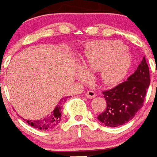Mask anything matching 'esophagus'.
<instances>
[{
    "mask_svg": "<svg viewBox=\"0 0 157 157\" xmlns=\"http://www.w3.org/2000/svg\"><path fill=\"white\" fill-rule=\"evenodd\" d=\"M86 96H87V98H93L94 97H95L96 96V94L94 91H87V92H86Z\"/></svg>",
    "mask_w": 157,
    "mask_h": 157,
    "instance_id": "esophagus-1",
    "label": "esophagus"
}]
</instances>
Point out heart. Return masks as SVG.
<instances>
[{"instance_id": "1", "label": "heart", "mask_w": 157, "mask_h": 157, "mask_svg": "<svg viewBox=\"0 0 157 157\" xmlns=\"http://www.w3.org/2000/svg\"><path fill=\"white\" fill-rule=\"evenodd\" d=\"M126 49V46L119 41L93 42L84 52L83 68L88 73L99 71L104 83L116 84L125 77L131 66V56ZM80 74V78H87L84 71Z\"/></svg>"}]
</instances>
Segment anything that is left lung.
I'll return each instance as SVG.
<instances>
[{
    "instance_id": "obj_1",
    "label": "left lung",
    "mask_w": 157,
    "mask_h": 157,
    "mask_svg": "<svg viewBox=\"0 0 157 157\" xmlns=\"http://www.w3.org/2000/svg\"><path fill=\"white\" fill-rule=\"evenodd\" d=\"M150 84L149 70L145 57L132 75L125 81L102 91L106 108L98 120L107 127H118L131 121L144 105Z\"/></svg>"
}]
</instances>
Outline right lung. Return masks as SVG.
I'll list each match as a JSON object with an SVG mask.
<instances>
[{"instance_id": "add662e5", "label": "right lung", "mask_w": 157, "mask_h": 157, "mask_svg": "<svg viewBox=\"0 0 157 157\" xmlns=\"http://www.w3.org/2000/svg\"><path fill=\"white\" fill-rule=\"evenodd\" d=\"M66 98H63L60 104L56 105L54 110L51 113V114L45 118L39 121H26L28 124H29L31 127L40 130H48L56 128L61 121V114H62V102L66 101ZM24 120V119H23ZM26 121V120H25Z\"/></svg>"}]
</instances>
